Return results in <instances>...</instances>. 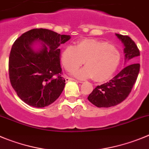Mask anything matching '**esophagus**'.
I'll return each instance as SVG.
<instances>
[{
    "instance_id": "obj_1",
    "label": "esophagus",
    "mask_w": 149,
    "mask_h": 149,
    "mask_svg": "<svg viewBox=\"0 0 149 149\" xmlns=\"http://www.w3.org/2000/svg\"><path fill=\"white\" fill-rule=\"evenodd\" d=\"M66 82H68V81H74V82H76V83H83V82L79 81V80H74V79H73V78H70V77H66Z\"/></svg>"
}]
</instances>
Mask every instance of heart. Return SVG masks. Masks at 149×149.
<instances>
[{
    "mask_svg": "<svg viewBox=\"0 0 149 149\" xmlns=\"http://www.w3.org/2000/svg\"><path fill=\"white\" fill-rule=\"evenodd\" d=\"M85 61L86 66L72 72L79 79L93 77L97 82L110 78L119 64V52L114 47L104 42L86 39L77 46L69 45L61 53V62L67 71L81 66Z\"/></svg>",
    "mask_w": 149,
    "mask_h": 149,
    "instance_id": "b5f03b06",
    "label": "heart"
}]
</instances>
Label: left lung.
Here are the masks:
<instances>
[{
  "label": "left lung",
  "mask_w": 149,
  "mask_h": 149,
  "mask_svg": "<svg viewBox=\"0 0 149 149\" xmlns=\"http://www.w3.org/2000/svg\"><path fill=\"white\" fill-rule=\"evenodd\" d=\"M124 45L125 63L133 62L140 56L137 45L128 36L116 33ZM140 72L139 63H132L124 67L112 80L98 86L90 93L88 100L98 107H110L124 101L131 92Z\"/></svg>",
  "instance_id": "1"
}]
</instances>
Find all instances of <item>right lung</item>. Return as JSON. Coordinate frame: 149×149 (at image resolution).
<instances>
[{"mask_svg": "<svg viewBox=\"0 0 149 149\" xmlns=\"http://www.w3.org/2000/svg\"><path fill=\"white\" fill-rule=\"evenodd\" d=\"M70 39L69 35L35 28L13 44L8 61L10 82L27 104L45 107L60 97L66 85L61 76L60 46Z\"/></svg>", "mask_w": 149, "mask_h": 149, "instance_id": "right-lung-1", "label": "right lung"}]
</instances>
